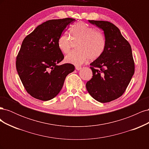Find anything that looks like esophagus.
<instances>
[{"mask_svg": "<svg viewBox=\"0 0 149 149\" xmlns=\"http://www.w3.org/2000/svg\"><path fill=\"white\" fill-rule=\"evenodd\" d=\"M81 66H76V70H81Z\"/></svg>", "mask_w": 149, "mask_h": 149, "instance_id": "esophagus-1", "label": "esophagus"}]
</instances>
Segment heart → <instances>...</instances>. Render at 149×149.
Instances as JSON below:
<instances>
[{
	"mask_svg": "<svg viewBox=\"0 0 149 149\" xmlns=\"http://www.w3.org/2000/svg\"><path fill=\"white\" fill-rule=\"evenodd\" d=\"M70 33L71 37L64 33L58 40V48L65 54L71 51L74 43H77L76 46L77 50L71 52L66 56L67 63L79 65L88 59H97L104 52L106 39L102 31L79 22L71 26Z\"/></svg>",
	"mask_w": 149,
	"mask_h": 149,
	"instance_id": "1",
	"label": "heart"
}]
</instances>
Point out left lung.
<instances>
[{
	"label": "left lung",
	"mask_w": 149,
	"mask_h": 149,
	"mask_svg": "<svg viewBox=\"0 0 149 149\" xmlns=\"http://www.w3.org/2000/svg\"><path fill=\"white\" fill-rule=\"evenodd\" d=\"M102 29L106 47L102 55L90 65L93 77L86 87L94 100L108 102L125 92L135 71V63L129 43L119 29L107 21L89 20Z\"/></svg>",
	"instance_id": "8db88e82"
}]
</instances>
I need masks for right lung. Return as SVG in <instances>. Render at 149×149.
I'll use <instances>...</instances> for the list:
<instances>
[{"label":"right lung","instance_id":"add662e5","mask_svg":"<svg viewBox=\"0 0 149 149\" xmlns=\"http://www.w3.org/2000/svg\"><path fill=\"white\" fill-rule=\"evenodd\" d=\"M72 18L49 20L38 25L22 42L16 58V68L30 95L48 101L60 93L65 78L74 70L71 63L58 65L64 55L58 47V40Z\"/></svg>","mask_w":149,"mask_h":149}]
</instances>
